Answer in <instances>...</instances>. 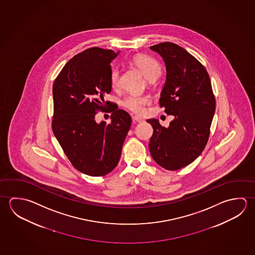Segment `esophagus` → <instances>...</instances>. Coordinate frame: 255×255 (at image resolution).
Wrapping results in <instances>:
<instances>
[{"instance_id": "34e87169", "label": "esophagus", "mask_w": 255, "mask_h": 255, "mask_svg": "<svg viewBox=\"0 0 255 255\" xmlns=\"http://www.w3.org/2000/svg\"><path fill=\"white\" fill-rule=\"evenodd\" d=\"M132 120H133L134 122H137V123H142V122H144V120H143L141 117H137V116L132 117Z\"/></svg>"}]
</instances>
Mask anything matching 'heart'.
I'll return each instance as SVG.
<instances>
[{
	"label": "heart",
	"instance_id": "1",
	"mask_svg": "<svg viewBox=\"0 0 255 255\" xmlns=\"http://www.w3.org/2000/svg\"><path fill=\"white\" fill-rule=\"evenodd\" d=\"M131 63L142 72L143 75L150 82L156 81L162 73V68L159 63L145 54H138L134 56ZM110 82L113 89L115 90L120 87V72L118 69H113L110 75ZM148 103L149 99L146 96L130 95L124 99L123 106L131 112L142 114L144 108Z\"/></svg>",
	"mask_w": 255,
	"mask_h": 255
}]
</instances>
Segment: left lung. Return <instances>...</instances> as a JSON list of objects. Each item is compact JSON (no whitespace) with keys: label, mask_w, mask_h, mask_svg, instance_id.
Returning <instances> with one entry per match:
<instances>
[{"label":"left lung","mask_w":255,"mask_h":255,"mask_svg":"<svg viewBox=\"0 0 255 255\" xmlns=\"http://www.w3.org/2000/svg\"><path fill=\"white\" fill-rule=\"evenodd\" d=\"M163 58L166 70L159 104L174 116L168 127L148 119L153 134L148 144L152 158L166 170H178L195 160L210 136L216 101L204 66L183 47L165 42L150 46Z\"/></svg>","instance_id":"left-lung-1"}]
</instances>
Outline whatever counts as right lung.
<instances>
[{"instance_id":"obj_1","label":"right lung","mask_w":255,"mask_h":255,"mask_svg":"<svg viewBox=\"0 0 255 255\" xmlns=\"http://www.w3.org/2000/svg\"><path fill=\"white\" fill-rule=\"evenodd\" d=\"M92 47L77 54L59 73L53 86L55 138L72 165L83 174L102 176L117 166L131 118L105 101L112 90L110 63L119 54ZM109 109L112 123L99 124L96 111Z\"/></svg>"}]
</instances>
